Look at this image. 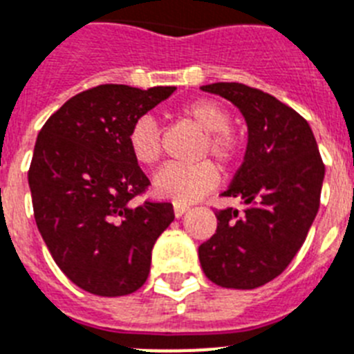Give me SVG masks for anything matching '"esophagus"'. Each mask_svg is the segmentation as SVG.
Returning a JSON list of instances; mask_svg holds the SVG:
<instances>
[{
  "label": "esophagus",
  "mask_w": 354,
  "mask_h": 354,
  "mask_svg": "<svg viewBox=\"0 0 354 354\" xmlns=\"http://www.w3.org/2000/svg\"><path fill=\"white\" fill-rule=\"evenodd\" d=\"M187 210H189V207H187V205L174 203V216H176V218H182V216L187 212Z\"/></svg>",
  "instance_id": "34e87169"
}]
</instances>
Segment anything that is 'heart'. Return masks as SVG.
I'll return each instance as SVG.
<instances>
[{
	"label": "heart",
	"instance_id": "obj_1",
	"mask_svg": "<svg viewBox=\"0 0 354 354\" xmlns=\"http://www.w3.org/2000/svg\"><path fill=\"white\" fill-rule=\"evenodd\" d=\"M182 117L189 118L205 131L200 156L212 154L221 167H230L239 154V140L228 127L230 115L221 104L210 99L187 102ZM131 156L145 167H153L162 158V129L151 115L136 118L127 135ZM218 167L210 160L196 163H172L154 176V192L163 200L185 205L203 198L218 185Z\"/></svg>",
	"mask_w": 354,
	"mask_h": 354
}]
</instances>
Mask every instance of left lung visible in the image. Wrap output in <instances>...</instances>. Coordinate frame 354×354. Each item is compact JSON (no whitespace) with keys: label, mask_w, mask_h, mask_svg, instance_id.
<instances>
[{"label":"left lung","mask_w":354,"mask_h":354,"mask_svg":"<svg viewBox=\"0 0 354 354\" xmlns=\"http://www.w3.org/2000/svg\"><path fill=\"white\" fill-rule=\"evenodd\" d=\"M201 90L230 100L248 127L245 160L223 192L245 209L216 210V234L198 248L201 268L218 286L254 290L301 250L319 212L324 163L310 124L270 93L239 82Z\"/></svg>","instance_id":"left-lung-1"}]
</instances>
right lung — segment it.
I'll list each match as a JSON object with an SVG mask.
<instances>
[{
	"instance_id": "obj_1",
	"label": "right lung",
	"mask_w": 354,
	"mask_h": 354,
	"mask_svg": "<svg viewBox=\"0 0 354 354\" xmlns=\"http://www.w3.org/2000/svg\"><path fill=\"white\" fill-rule=\"evenodd\" d=\"M174 90L100 84L66 100L37 135L28 171L35 223L53 261L84 292L129 295L147 281L153 246L174 210L133 205L151 182L127 135Z\"/></svg>"
}]
</instances>
